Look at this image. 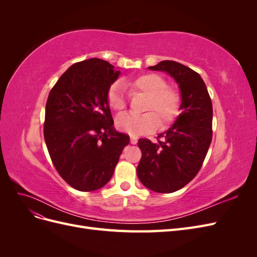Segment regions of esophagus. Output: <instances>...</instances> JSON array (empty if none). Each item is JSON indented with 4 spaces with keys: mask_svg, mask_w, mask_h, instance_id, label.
Masks as SVG:
<instances>
[{
    "mask_svg": "<svg viewBox=\"0 0 257 257\" xmlns=\"http://www.w3.org/2000/svg\"><path fill=\"white\" fill-rule=\"evenodd\" d=\"M131 144L136 145L137 144V138L135 136H131Z\"/></svg>",
    "mask_w": 257,
    "mask_h": 257,
    "instance_id": "obj_1",
    "label": "esophagus"
}]
</instances>
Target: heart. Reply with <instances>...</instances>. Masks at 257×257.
<instances>
[{"mask_svg":"<svg viewBox=\"0 0 257 257\" xmlns=\"http://www.w3.org/2000/svg\"><path fill=\"white\" fill-rule=\"evenodd\" d=\"M131 89L143 93L147 96L144 114L136 115L124 113L115 120V125L121 132L131 136H139L157 130L161 123L163 125L175 120L179 114L181 97L179 92L172 87H167L166 80L162 76L153 73L144 74L127 82ZM108 104L115 111L125 108L124 89L120 82L113 83L107 93Z\"/></svg>","mask_w":257,"mask_h":257,"instance_id":"obj_1","label":"heart"}]
</instances>
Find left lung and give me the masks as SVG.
<instances>
[{
    "label": "left lung",
    "mask_w": 257,
    "mask_h": 257,
    "mask_svg": "<svg viewBox=\"0 0 257 257\" xmlns=\"http://www.w3.org/2000/svg\"><path fill=\"white\" fill-rule=\"evenodd\" d=\"M151 71L167 73L180 90V114L158 144L139 139L142 159L137 176L149 190L173 193L197 175L212 139V103L203 78L175 61H162Z\"/></svg>",
    "instance_id": "1"
}]
</instances>
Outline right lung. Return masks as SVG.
Wrapping results in <instances>:
<instances>
[{"label":"right lung","instance_id":"right-lung-1","mask_svg":"<svg viewBox=\"0 0 257 257\" xmlns=\"http://www.w3.org/2000/svg\"><path fill=\"white\" fill-rule=\"evenodd\" d=\"M121 72L97 58L73 64L51 89L46 104L44 137L60 176L81 192L110 180L126 134L113 128L107 100Z\"/></svg>","mask_w":257,"mask_h":257}]
</instances>
